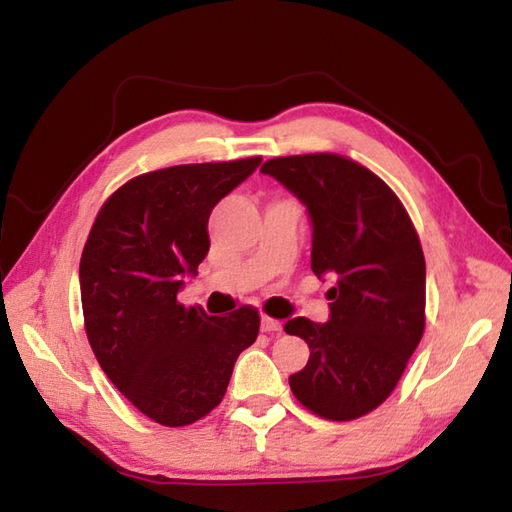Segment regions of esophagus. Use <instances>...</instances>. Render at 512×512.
<instances>
[{"instance_id": "obj_1", "label": "esophagus", "mask_w": 512, "mask_h": 512, "mask_svg": "<svg viewBox=\"0 0 512 512\" xmlns=\"http://www.w3.org/2000/svg\"><path fill=\"white\" fill-rule=\"evenodd\" d=\"M283 323L277 318H270V316H261V331H281Z\"/></svg>"}]
</instances>
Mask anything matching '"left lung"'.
<instances>
[{"label": "left lung", "mask_w": 512, "mask_h": 512, "mask_svg": "<svg viewBox=\"0 0 512 512\" xmlns=\"http://www.w3.org/2000/svg\"><path fill=\"white\" fill-rule=\"evenodd\" d=\"M312 218V270L336 285L329 320L292 318L285 334L310 347L290 375L294 397L329 421H353L390 397L425 329V257L397 194L364 165L334 152L261 165Z\"/></svg>", "instance_id": "left-lung-1"}]
</instances>
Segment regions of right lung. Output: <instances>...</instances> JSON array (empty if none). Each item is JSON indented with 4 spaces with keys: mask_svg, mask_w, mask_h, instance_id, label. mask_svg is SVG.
<instances>
[{
    "mask_svg": "<svg viewBox=\"0 0 512 512\" xmlns=\"http://www.w3.org/2000/svg\"><path fill=\"white\" fill-rule=\"evenodd\" d=\"M261 157L172 165L106 198L80 257L85 331L102 371L148 419L196 423L222 401L237 355L257 340L259 312L185 307V272L209 251L211 209Z\"/></svg>",
    "mask_w": 512,
    "mask_h": 512,
    "instance_id": "right-lung-1",
    "label": "right lung"
}]
</instances>
